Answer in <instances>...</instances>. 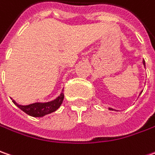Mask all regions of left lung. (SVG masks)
<instances>
[{
	"label": "left lung",
	"instance_id": "1",
	"mask_svg": "<svg viewBox=\"0 0 155 155\" xmlns=\"http://www.w3.org/2000/svg\"><path fill=\"white\" fill-rule=\"evenodd\" d=\"M143 64H144V66H146V64H145V61H144V60H143ZM142 91H141V92H142ZM141 92L140 93V95L141 94ZM108 109H109V110H112V111H114V109H112V108H110V107H109Z\"/></svg>",
	"mask_w": 155,
	"mask_h": 155
}]
</instances>
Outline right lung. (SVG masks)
Wrapping results in <instances>:
<instances>
[{
	"mask_svg": "<svg viewBox=\"0 0 155 155\" xmlns=\"http://www.w3.org/2000/svg\"><path fill=\"white\" fill-rule=\"evenodd\" d=\"M64 93L62 92L56 99L46 102V103H34V104H28V105H21L18 104L15 100H12L13 103L15 104L17 107H19L21 111L26 112L27 114L32 116V117H43L49 113L57 111L60 105L64 101Z\"/></svg>",
	"mask_w": 155,
	"mask_h": 155,
	"instance_id": "1",
	"label": "right lung"
}]
</instances>
